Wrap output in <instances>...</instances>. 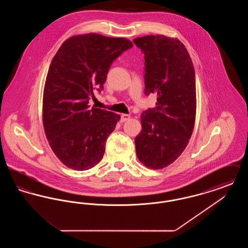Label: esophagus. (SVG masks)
Masks as SVG:
<instances>
[{
	"instance_id": "esophagus-1",
	"label": "esophagus",
	"mask_w": 248,
	"mask_h": 248,
	"mask_svg": "<svg viewBox=\"0 0 248 248\" xmlns=\"http://www.w3.org/2000/svg\"><path fill=\"white\" fill-rule=\"evenodd\" d=\"M129 119L130 115H128V114H122L120 121H121V123H124V122H125V121H127V120H129Z\"/></svg>"
}]
</instances>
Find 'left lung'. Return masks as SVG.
<instances>
[{
    "label": "left lung",
    "mask_w": 248,
    "mask_h": 248,
    "mask_svg": "<svg viewBox=\"0 0 248 248\" xmlns=\"http://www.w3.org/2000/svg\"><path fill=\"white\" fill-rule=\"evenodd\" d=\"M144 54V94H156V107L141 114L136 137L140 161L152 169L172 164L187 147L196 113L195 72L185 46L165 35L136 38Z\"/></svg>",
    "instance_id": "left-lung-1"
}]
</instances>
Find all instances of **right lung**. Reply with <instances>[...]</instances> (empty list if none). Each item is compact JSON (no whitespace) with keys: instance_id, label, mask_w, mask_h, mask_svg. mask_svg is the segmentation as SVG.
<instances>
[{"instance_id":"right-lung-1","label":"right lung","mask_w":248,"mask_h":248,"mask_svg":"<svg viewBox=\"0 0 248 248\" xmlns=\"http://www.w3.org/2000/svg\"><path fill=\"white\" fill-rule=\"evenodd\" d=\"M133 44L124 38L89 33L71 37L52 60L44 91L46 135L59 160L74 170L97 165L120 115L92 108L89 99L100 93L115 59Z\"/></svg>"}]
</instances>
